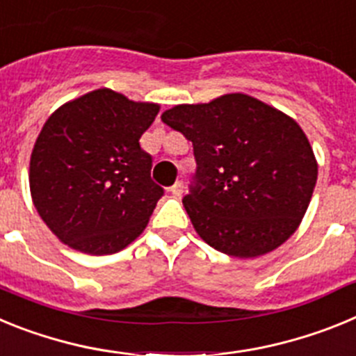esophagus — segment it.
Listing matches in <instances>:
<instances>
[{"instance_id":"obj_1","label":"esophagus","mask_w":356,"mask_h":356,"mask_svg":"<svg viewBox=\"0 0 356 356\" xmlns=\"http://www.w3.org/2000/svg\"><path fill=\"white\" fill-rule=\"evenodd\" d=\"M169 193L175 197H180L181 194H184V184H181V181H176V184L169 188Z\"/></svg>"}]
</instances>
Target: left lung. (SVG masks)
Wrapping results in <instances>:
<instances>
[{
    "label": "left lung",
    "instance_id": "left-lung-1",
    "mask_svg": "<svg viewBox=\"0 0 356 356\" xmlns=\"http://www.w3.org/2000/svg\"><path fill=\"white\" fill-rule=\"evenodd\" d=\"M162 121L193 143L196 185L184 207L209 246L254 259L298 229L312 200L317 160L291 115L234 92L176 105Z\"/></svg>",
    "mask_w": 356,
    "mask_h": 356
}]
</instances>
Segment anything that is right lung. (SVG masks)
<instances>
[{"label":"right lung","instance_id":"obj_1","mask_svg":"<svg viewBox=\"0 0 356 356\" xmlns=\"http://www.w3.org/2000/svg\"><path fill=\"white\" fill-rule=\"evenodd\" d=\"M159 110L103 87L44 122L28 178L31 201L58 241L81 253L112 254L143 234L163 194L139 144Z\"/></svg>","mask_w":356,"mask_h":356}]
</instances>
